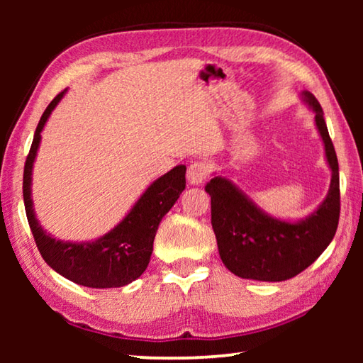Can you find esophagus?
<instances>
[{"mask_svg":"<svg viewBox=\"0 0 363 363\" xmlns=\"http://www.w3.org/2000/svg\"><path fill=\"white\" fill-rule=\"evenodd\" d=\"M208 176V167L203 162H194L187 169V181L192 186H200L201 182L206 179Z\"/></svg>","mask_w":363,"mask_h":363,"instance_id":"1","label":"esophagus"}]
</instances>
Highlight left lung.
Segmentation results:
<instances>
[{
  "instance_id": "1",
  "label": "left lung",
  "mask_w": 363,
  "mask_h": 363,
  "mask_svg": "<svg viewBox=\"0 0 363 363\" xmlns=\"http://www.w3.org/2000/svg\"><path fill=\"white\" fill-rule=\"evenodd\" d=\"M315 113L325 160L331 169L328 194L314 211L298 220L275 218L257 206L225 176L214 174L205 190L211 196V224L219 256L232 274L259 281H281L303 272L333 240L340 220V168L323 110L315 96L301 91Z\"/></svg>"
}]
</instances>
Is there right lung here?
I'll return each instance as SVG.
<instances>
[{
    "label": "right lung",
    "mask_w": 363,
    "mask_h": 363,
    "mask_svg": "<svg viewBox=\"0 0 363 363\" xmlns=\"http://www.w3.org/2000/svg\"><path fill=\"white\" fill-rule=\"evenodd\" d=\"M67 89L54 97L36 126L32 147L23 168V203L43 259L67 280L88 288H120L131 284L149 266L153 238L163 219L186 189V164H177L147 187L113 229L88 242H67L43 229L32 199L33 164L41 144V133L52 110Z\"/></svg>",
    "instance_id": "add662e5"
}]
</instances>
